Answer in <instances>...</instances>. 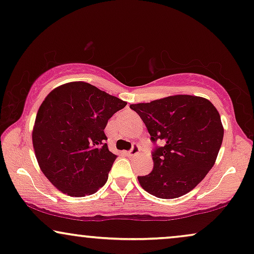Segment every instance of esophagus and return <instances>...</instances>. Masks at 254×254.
Listing matches in <instances>:
<instances>
[{
  "instance_id": "esophagus-1",
  "label": "esophagus",
  "mask_w": 254,
  "mask_h": 254,
  "mask_svg": "<svg viewBox=\"0 0 254 254\" xmlns=\"http://www.w3.org/2000/svg\"><path fill=\"white\" fill-rule=\"evenodd\" d=\"M139 153H140V148H139V146H136V144H135V146H133V148L128 151L127 155L128 156H136V155H139Z\"/></svg>"
}]
</instances>
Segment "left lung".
<instances>
[{
    "label": "left lung",
    "instance_id": "obj_1",
    "mask_svg": "<svg viewBox=\"0 0 254 254\" xmlns=\"http://www.w3.org/2000/svg\"><path fill=\"white\" fill-rule=\"evenodd\" d=\"M146 125L154 168L137 176L140 186L159 198H179L202 182L216 162L224 136L220 115L211 101L189 94L170 95L150 103L131 104Z\"/></svg>",
    "mask_w": 254,
    "mask_h": 254
}]
</instances>
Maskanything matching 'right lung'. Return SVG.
I'll return each mask as SVG.
<instances>
[{
  "instance_id": "right-lung-1",
  "label": "right lung",
  "mask_w": 254,
  "mask_h": 254,
  "mask_svg": "<svg viewBox=\"0 0 254 254\" xmlns=\"http://www.w3.org/2000/svg\"><path fill=\"white\" fill-rule=\"evenodd\" d=\"M126 101L85 81L56 87L38 108L32 146L42 173L71 197L97 192L107 182L117 155L108 150L105 127Z\"/></svg>"
}]
</instances>
